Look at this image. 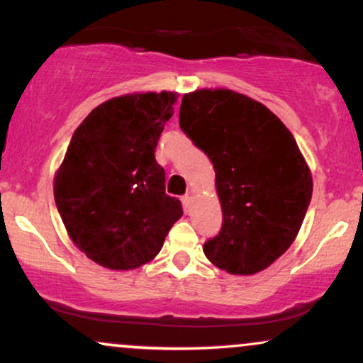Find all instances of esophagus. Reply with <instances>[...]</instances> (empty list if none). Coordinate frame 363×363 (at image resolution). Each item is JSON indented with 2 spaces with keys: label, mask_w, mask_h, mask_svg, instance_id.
I'll return each instance as SVG.
<instances>
[{
  "label": "esophagus",
  "mask_w": 363,
  "mask_h": 363,
  "mask_svg": "<svg viewBox=\"0 0 363 363\" xmlns=\"http://www.w3.org/2000/svg\"><path fill=\"white\" fill-rule=\"evenodd\" d=\"M181 199H182V206H184V210H186V211H189L191 205H193V194L187 193V194L182 196Z\"/></svg>",
  "instance_id": "1"
}]
</instances>
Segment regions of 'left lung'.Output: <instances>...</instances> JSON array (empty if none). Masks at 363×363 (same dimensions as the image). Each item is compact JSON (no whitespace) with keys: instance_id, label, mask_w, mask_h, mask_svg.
<instances>
[{"instance_id":"1","label":"left lung","mask_w":363,"mask_h":363,"mask_svg":"<svg viewBox=\"0 0 363 363\" xmlns=\"http://www.w3.org/2000/svg\"><path fill=\"white\" fill-rule=\"evenodd\" d=\"M179 126L213 164L222 203V228L203 252L227 273L262 272L294 242L311 203L294 135L268 107L225 89L186 94Z\"/></svg>"}]
</instances>
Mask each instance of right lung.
Masks as SVG:
<instances>
[{
  "label": "right lung",
  "instance_id": "add662e5",
  "mask_svg": "<svg viewBox=\"0 0 363 363\" xmlns=\"http://www.w3.org/2000/svg\"><path fill=\"white\" fill-rule=\"evenodd\" d=\"M176 101L172 91L111 99L73 133L54 179V201L74 245L104 268L152 261L182 216L155 160Z\"/></svg>",
  "mask_w": 363,
  "mask_h": 363
}]
</instances>
